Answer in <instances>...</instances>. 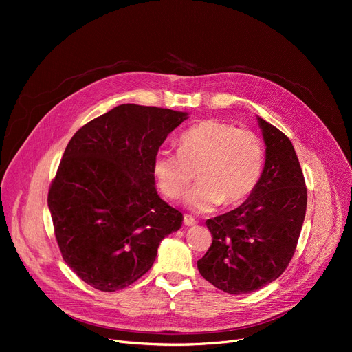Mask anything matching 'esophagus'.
<instances>
[{
	"mask_svg": "<svg viewBox=\"0 0 352 352\" xmlns=\"http://www.w3.org/2000/svg\"><path fill=\"white\" fill-rule=\"evenodd\" d=\"M184 226H186V227H194V226H197V221L192 217H190V215H184Z\"/></svg>",
	"mask_w": 352,
	"mask_h": 352,
	"instance_id": "obj_1",
	"label": "esophagus"
}]
</instances>
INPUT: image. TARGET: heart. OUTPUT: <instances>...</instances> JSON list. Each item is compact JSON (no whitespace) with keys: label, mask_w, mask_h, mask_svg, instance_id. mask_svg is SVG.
<instances>
[{"label":"heart","mask_w":352,"mask_h":352,"mask_svg":"<svg viewBox=\"0 0 352 352\" xmlns=\"http://www.w3.org/2000/svg\"><path fill=\"white\" fill-rule=\"evenodd\" d=\"M179 150H160L153 160L158 190L170 199L179 198L192 178L197 184L184 204L197 214L214 211L219 204L236 206L256 188L264 170V145L247 129L218 121H201L178 141Z\"/></svg>","instance_id":"b5f03b06"}]
</instances>
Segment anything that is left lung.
Segmentation results:
<instances>
[{
    "label": "left lung",
    "mask_w": 352,
    "mask_h": 352,
    "mask_svg": "<svg viewBox=\"0 0 352 352\" xmlns=\"http://www.w3.org/2000/svg\"><path fill=\"white\" fill-rule=\"evenodd\" d=\"M265 162L255 191L235 210L207 219L212 235L198 271L218 289L239 295L275 281L297 247L307 210L304 174L289 138L256 116Z\"/></svg>",
    "instance_id": "obj_1"
}]
</instances>
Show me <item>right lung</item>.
Segmentation results:
<instances>
[{
  "label": "right lung",
  "instance_id": "1",
  "mask_svg": "<svg viewBox=\"0 0 352 352\" xmlns=\"http://www.w3.org/2000/svg\"><path fill=\"white\" fill-rule=\"evenodd\" d=\"M188 118L181 111L122 104L89 121L68 142L48 192L64 261L88 285L114 292L155 261L182 214L157 192L153 160Z\"/></svg>",
  "mask_w": 352,
  "mask_h": 352
}]
</instances>
